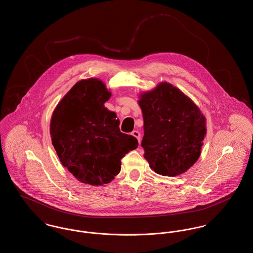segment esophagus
Here are the masks:
<instances>
[{
	"instance_id": "34e87169",
	"label": "esophagus",
	"mask_w": 253,
	"mask_h": 253,
	"mask_svg": "<svg viewBox=\"0 0 253 253\" xmlns=\"http://www.w3.org/2000/svg\"><path fill=\"white\" fill-rule=\"evenodd\" d=\"M132 134L134 137L137 138L138 142L140 143V132H138V131H132Z\"/></svg>"
}]
</instances>
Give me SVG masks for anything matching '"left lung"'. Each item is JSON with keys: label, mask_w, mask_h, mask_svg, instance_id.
Listing matches in <instances>:
<instances>
[{"label": "left lung", "mask_w": 253, "mask_h": 253, "mask_svg": "<svg viewBox=\"0 0 253 253\" xmlns=\"http://www.w3.org/2000/svg\"><path fill=\"white\" fill-rule=\"evenodd\" d=\"M139 97L144 121L141 146L150 168L164 176L187 171L201 154L207 132L203 114L189 96L168 83Z\"/></svg>", "instance_id": "8db88e82"}]
</instances>
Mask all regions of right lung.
<instances>
[{"label":"right lung","mask_w":253,"mask_h":253,"mask_svg":"<svg viewBox=\"0 0 253 253\" xmlns=\"http://www.w3.org/2000/svg\"><path fill=\"white\" fill-rule=\"evenodd\" d=\"M111 96L97 79L82 80L62 97L50 122L52 144L63 167L81 182L100 186L121 171V158L138 146L120 130L104 103Z\"/></svg>","instance_id":"1"}]
</instances>
